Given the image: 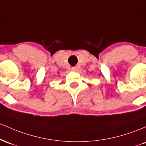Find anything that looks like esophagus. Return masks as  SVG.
Here are the masks:
<instances>
[{
	"label": "esophagus",
	"instance_id": "34e87169",
	"mask_svg": "<svg viewBox=\"0 0 146 146\" xmlns=\"http://www.w3.org/2000/svg\"><path fill=\"white\" fill-rule=\"evenodd\" d=\"M71 70H72V71H76L77 70H78V68L75 67V66H74V67H72V68H71Z\"/></svg>",
	"mask_w": 146,
	"mask_h": 146
}]
</instances>
